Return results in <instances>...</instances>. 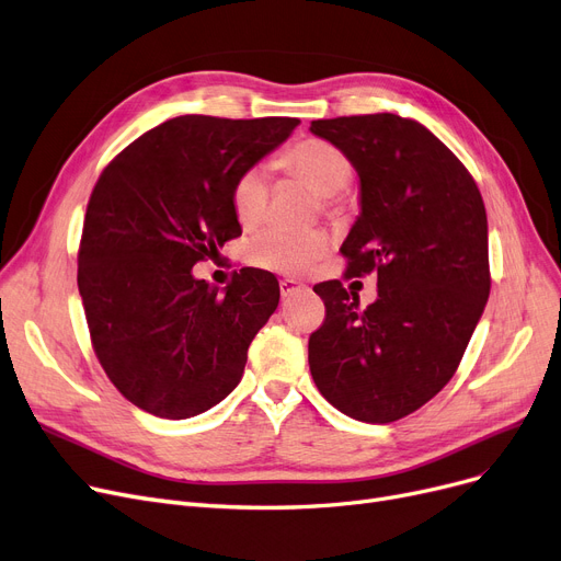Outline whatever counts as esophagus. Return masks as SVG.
<instances>
[{
  "instance_id": "34e87169",
  "label": "esophagus",
  "mask_w": 561,
  "mask_h": 561,
  "mask_svg": "<svg viewBox=\"0 0 561 561\" xmlns=\"http://www.w3.org/2000/svg\"><path fill=\"white\" fill-rule=\"evenodd\" d=\"M302 290H307V286L302 282H298V279H282L279 282L282 298H290V296H296V294H302Z\"/></svg>"
}]
</instances>
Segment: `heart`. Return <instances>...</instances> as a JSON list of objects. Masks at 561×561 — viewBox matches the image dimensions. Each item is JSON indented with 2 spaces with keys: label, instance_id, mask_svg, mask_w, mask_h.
Segmentation results:
<instances>
[{
  "label": "heart",
  "instance_id": "heart-1",
  "mask_svg": "<svg viewBox=\"0 0 561 561\" xmlns=\"http://www.w3.org/2000/svg\"><path fill=\"white\" fill-rule=\"evenodd\" d=\"M279 164L288 174L300 176L321 194L328 206L353 179L348 156L323 139H302L288 149ZM271 199V176L256 164L238 176L231 190V208L240 227L254 229L263 222ZM330 248V238L321 229L286 231L265 229L248 242V261L265 271L298 275L319 261Z\"/></svg>",
  "mask_w": 561,
  "mask_h": 561
}]
</instances>
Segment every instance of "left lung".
Here are the masks:
<instances>
[{"label":"left lung","instance_id":"1","mask_svg":"<svg viewBox=\"0 0 561 561\" xmlns=\"http://www.w3.org/2000/svg\"><path fill=\"white\" fill-rule=\"evenodd\" d=\"M359 179L341 252L348 277L378 273L359 309L341 282L316 284L328 316L309 336L319 392L344 415L387 424L451 380L491 294L489 220L477 183L428 128L389 112L311 121Z\"/></svg>","mask_w":561,"mask_h":561}]
</instances>
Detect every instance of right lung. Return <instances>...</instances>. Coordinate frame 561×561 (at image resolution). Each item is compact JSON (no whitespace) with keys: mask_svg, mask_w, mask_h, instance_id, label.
Returning a JSON list of instances; mask_svg holds the SVG:
<instances>
[{"mask_svg":"<svg viewBox=\"0 0 561 561\" xmlns=\"http://www.w3.org/2000/svg\"><path fill=\"white\" fill-rule=\"evenodd\" d=\"M298 118L187 114L121 151L95 183L78 288L107 378L137 408L187 420L227 399L279 305L275 275L242 267L222 294L192 275L242 233L231 190Z\"/></svg>","mask_w":561,"mask_h":561,"instance_id":"add662e5","label":"right lung"}]
</instances>
